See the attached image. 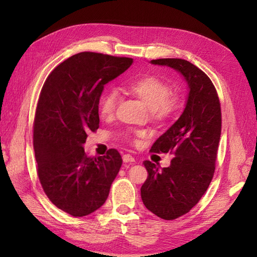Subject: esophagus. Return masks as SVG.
I'll return each mask as SVG.
<instances>
[{
    "instance_id": "34e87169",
    "label": "esophagus",
    "mask_w": 257,
    "mask_h": 257,
    "mask_svg": "<svg viewBox=\"0 0 257 257\" xmlns=\"http://www.w3.org/2000/svg\"><path fill=\"white\" fill-rule=\"evenodd\" d=\"M122 161H123V163H134L135 158L130 155H124L122 157Z\"/></svg>"
}]
</instances>
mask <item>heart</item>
<instances>
[{"instance_id":"obj_1","label":"heart","mask_w":257,"mask_h":257,"mask_svg":"<svg viewBox=\"0 0 257 257\" xmlns=\"http://www.w3.org/2000/svg\"><path fill=\"white\" fill-rule=\"evenodd\" d=\"M122 90L143 101L149 109L150 116L156 122H166L177 113L180 100L177 96L170 95L171 87L165 80L156 76H144L130 80L122 86ZM118 97L114 91H108L101 97L99 113L103 119H110L116 110ZM143 137V135H138ZM137 143V139H132Z\"/></svg>"}]
</instances>
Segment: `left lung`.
Instances as JSON below:
<instances>
[{"label": "left lung", "mask_w": 257, "mask_h": 257, "mask_svg": "<svg viewBox=\"0 0 257 257\" xmlns=\"http://www.w3.org/2000/svg\"><path fill=\"white\" fill-rule=\"evenodd\" d=\"M183 76L188 99L179 119L152 146L155 152H172L168 168L145 161L148 178L141 187L147 209L163 220L188 213L209 188L215 170L221 137V106L211 79L195 65L180 58L152 59Z\"/></svg>", "instance_id": "8db88e82"}]
</instances>
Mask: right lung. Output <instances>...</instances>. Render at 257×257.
I'll use <instances>...</instances> for the list:
<instances>
[{"label":"right lung","instance_id":"1","mask_svg":"<svg viewBox=\"0 0 257 257\" xmlns=\"http://www.w3.org/2000/svg\"><path fill=\"white\" fill-rule=\"evenodd\" d=\"M134 63L133 58L83 52L48 75L37 102L34 144L37 174L54 205L75 217L105 203L121 167V156L88 157L87 134L99 128L98 105L103 87Z\"/></svg>","mask_w":257,"mask_h":257}]
</instances>
